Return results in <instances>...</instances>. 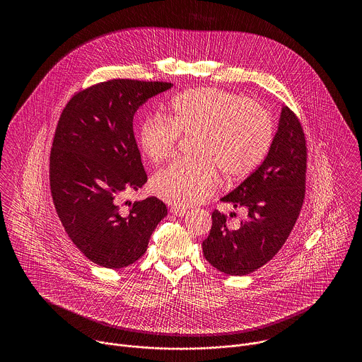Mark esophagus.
Listing matches in <instances>:
<instances>
[{"mask_svg": "<svg viewBox=\"0 0 362 362\" xmlns=\"http://www.w3.org/2000/svg\"><path fill=\"white\" fill-rule=\"evenodd\" d=\"M171 211H173L175 216H177V217H185V216L189 213V210H187L186 207L182 206L171 207Z\"/></svg>", "mask_w": 362, "mask_h": 362, "instance_id": "esophagus-1", "label": "esophagus"}]
</instances>
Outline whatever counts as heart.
I'll return each instance as SVG.
<instances>
[{
    "instance_id": "heart-1",
    "label": "heart",
    "mask_w": 362,
    "mask_h": 362,
    "mask_svg": "<svg viewBox=\"0 0 362 362\" xmlns=\"http://www.w3.org/2000/svg\"><path fill=\"white\" fill-rule=\"evenodd\" d=\"M194 136V158L179 160L156 173L152 189L179 206L197 205L216 191L220 173L229 180L252 173L267 155L274 124L270 114L247 98L205 86L177 95L170 118L146 117L138 142L145 156L160 164L175 155L179 137Z\"/></svg>"
}]
</instances>
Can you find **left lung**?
<instances>
[{
  "instance_id": "left-lung-1",
  "label": "left lung",
  "mask_w": 362,
  "mask_h": 362,
  "mask_svg": "<svg viewBox=\"0 0 362 362\" xmlns=\"http://www.w3.org/2000/svg\"><path fill=\"white\" fill-rule=\"evenodd\" d=\"M307 144L301 123L282 107L278 130L258 168L221 201L247 210V218L230 229L224 213H211L213 225L202 243L207 262L229 276L255 272L285 244L305 197Z\"/></svg>"
}]
</instances>
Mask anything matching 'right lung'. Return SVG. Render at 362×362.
Wrapping results in <instances>:
<instances>
[{"label": "right lung", "mask_w": 362, "mask_h": 362, "mask_svg": "<svg viewBox=\"0 0 362 362\" xmlns=\"http://www.w3.org/2000/svg\"><path fill=\"white\" fill-rule=\"evenodd\" d=\"M171 86L104 81L77 92L59 117L50 153L52 201L70 240L99 266L134 263L167 216L165 204L156 197L127 207L122 199L148 180L133 132L134 114Z\"/></svg>", "instance_id": "1"}]
</instances>
